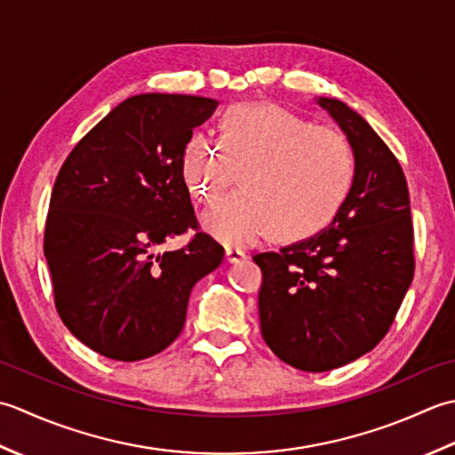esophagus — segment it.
Returning a JSON list of instances; mask_svg holds the SVG:
<instances>
[{
	"instance_id": "esophagus-1",
	"label": "esophagus",
	"mask_w": 455,
	"mask_h": 455,
	"mask_svg": "<svg viewBox=\"0 0 455 455\" xmlns=\"http://www.w3.org/2000/svg\"><path fill=\"white\" fill-rule=\"evenodd\" d=\"M247 259V255L243 253V251H239V249H231V247H228L226 249V261L228 263H241V261H245Z\"/></svg>"
}]
</instances>
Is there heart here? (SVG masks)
I'll return each instance as SVG.
<instances>
[{
    "label": "heart",
    "mask_w": 455,
    "mask_h": 455,
    "mask_svg": "<svg viewBox=\"0 0 455 455\" xmlns=\"http://www.w3.org/2000/svg\"><path fill=\"white\" fill-rule=\"evenodd\" d=\"M220 143L192 132L180 155L190 196L214 204L243 174V190L202 216V229L228 247L275 235L302 241L322 234L346 206L357 163L349 139L275 104H237L218 119Z\"/></svg>",
    "instance_id": "heart-1"
}]
</instances>
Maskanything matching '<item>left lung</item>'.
Masks as SVG:
<instances>
[{
  "mask_svg": "<svg viewBox=\"0 0 455 455\" xmlns=\"http://www.w3.org/2000/svg\"><path fill=\"white\" fill-rule=\"evenodd\" d=\"M355 151L346 206L322 234L259 253L267 346L310 373L338 369L381 341L414 276L411 198L396 156L346 101L318 98Z\"/></svg>",
  "mask_w": 455,
  "mask_h": 455,
  "instance_id": "8db88e82",
  "label": "left lung"
}]
</instances>
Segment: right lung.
<instances>
[{"mask_svg":"<svg viewBox=\"0 0 455 455\" xmlns=\"http://www.w3.org/2000/svg\"><path fill=\"white\" fill-rule=\"evenodd\" d=\"M216 100L139 94L82 137L54 182L44 257L54 304L72 336L116 361L159 354L179 338L192 286L224 247L198 231L176 251L166 239L198 228L180 155Z\"/></svg>","mask_w":455,"mask_h":455,"instance_id":"right-lung-1","label":"right lung"}]
</instances>
